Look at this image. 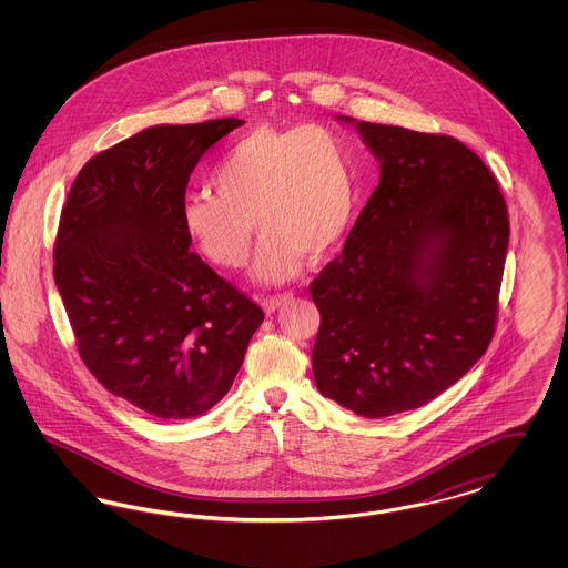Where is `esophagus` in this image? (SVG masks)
<instances>
[{
    "label": "esophagus",
    "mask_w": 568,
    "mask_h": 568,
    "mask_svg": "<svg viewBox=\"0 0 568 568\" xmlns=\"http://www.w3.org/2000/svg\"><path fill=\"white\" fill-rule=\"evenodd\" d=\"M292 297L294 296H292L290 292H285V294H276V296H266L262 300V306H264V311H266V313H274L278 306L287 304Z\"/></svg>",
    "instance_id": "34e87169"
}]
</instances>
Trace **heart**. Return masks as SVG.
Here are the masks:
<instances>
[{
    "instance_id": "b5f03b06",
    "label": "heart",
    "mask_w": 568,
    "mask_h": 568,
    "mask_svg": "<svg viewBox=\"0 0 568 568\" xmlns=\"http://www.w3.org/2000/svg\"><path fill=\"white\" fill-rule=\"evenodd\" d=\"M215 193H191L181 223L219 268L248 262L253 221L264 234L255 274L294 276L304 257L320 260L347 234L357 179L349 142L325 125H257L239 138L211 174Z\"/></svg>"
}]
</instances>
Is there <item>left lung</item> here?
I'll list each match as a JSON object with an SVG mask.
<instances>
[{
  "instance_id": "obj_1",
  "label": "left lung",
  "mask_w": 568,
  "mask_h": 568,
  "mask_svg": "<svg viewBox=\"0 0 568 568\" xmlns=\"http://www.w3.org/2000/svg\"><path fill=\"white\" fill-rule=\"evenodd\" d=\"M357 130L381 181L308 285L322 315L313 375L325 398L378 419L430 403L487 352L509 213L489 168L454 135Z\"/></svg>"
}]
</instances>
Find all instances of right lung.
Listing matches in <instances>:
<instances>
[{
	"mask_svg": "<svg viewBox=\"0 0 568 568\" xmlns=\"http://www.w3.org/2000/svg\"><path fill=\"white\" fill-rule=\"evenodd\" d=\"M241 119L158 125L82 165L61 209L53 272L84 366L158 419L215 406L264 311L221 278L181 223L191 172Z\"/></svg>",
	"mask_w": 568,
	"mask_h": 568,
	"instance_id": "right-lung-1",
	"label": "right lung"
}]
</instances>
